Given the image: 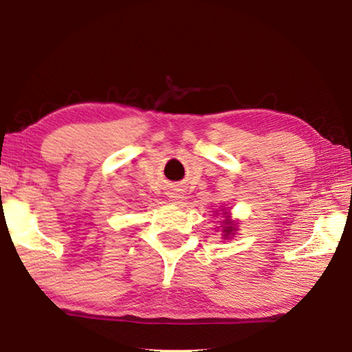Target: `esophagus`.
Returning <instances> with one entry per match:
<instances>
[{"instance_id": "obj_1", "label": "esophagus", "mask_w": 352, "mask_h": 352, "mask_svg": "<svg viewBox=\"0 0 352 352\" xmlns=\"http://www.w3.org/2000/svg\"><path fill=\"white\" fill-rule=\"evenodd\" d=\"M170 199L175 201V204H177V201H179L181 199H182V195H181V192H177V190H175V192H170Z\"/></svg>"}]
</instances>
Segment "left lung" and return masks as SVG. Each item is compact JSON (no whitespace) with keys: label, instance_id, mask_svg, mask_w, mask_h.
<instances>
[{"label":"left lung","instance_id":"1","mask_svg":"<svg viewBox=\"0 0 352 352\" xmlns=\"http://www.w3.org/2000/svg\"><path fill=\"white\" fill-rule=\"evenodd\" d=\"M224 223H226V226H224V230H223V232H224V235H226V237H229V235H230V234H232V232H234V230H235V228H234V224H232V223H230V221H229V219H226V221H224Z\"/></svg>","mask_w":352,"mask_h":352}]
</instances>
